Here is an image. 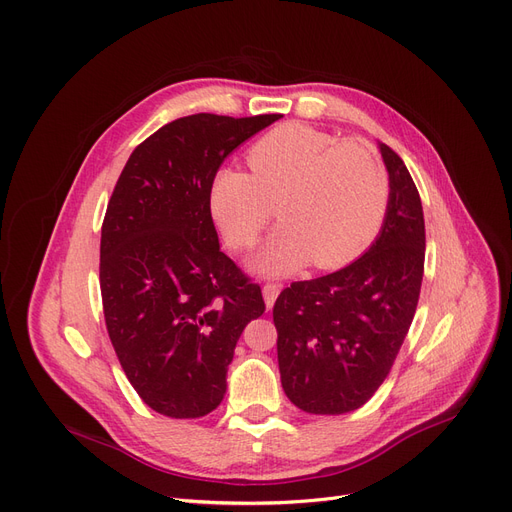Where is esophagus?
I'll return each instance as SVG.
<instances>
[{
	"mask_svg": "<svg viewBox=\"0 0 512 512\" xmlns=\"http://www.w3.org/2000/svg\"><path fill=\"white\" fill-rule=\"evenodd\" d=\"M278 294H280V286H278V284H265V286H263V299H265L267 309L274 307V303H276V299H278Z\"/></svg>",
	"mask_w": 512,
	"mask_h": 512,
	"instance_id": "34e87169",
	"label": "esophagus"
}]
</instances>
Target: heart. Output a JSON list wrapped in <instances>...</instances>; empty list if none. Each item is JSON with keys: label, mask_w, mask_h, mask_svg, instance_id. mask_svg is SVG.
<instances>
[{"label": "heart", "mask_w": 512, "mask_h": 512, "mask_svg": "<svg viewBox=\"0 0 512 512\" xmlns=\"http://www.w3.org/2000/svg\"><path fill=\"white\" fill-rule=\"evenodd\" d=\"M251 174L224 166L209 182V211L230 249H249L270 224L282 226L253 255L261 276H288L313 261L334 270L355 261L378 234L390 182L371 145L305 124L267 132L247 153Z\"/></svg>", "instance_id": "obj_1"}]
</instances>
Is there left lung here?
I'll return each mask as SVG.
<instances>
[{"label": "left lung", "instance_id": "8db88e82", "mask_svg": "<svg viewBox=\"0 0 512 512\" xmlns=\"http://www.w3.org/2000/svg\"><path fill=\"white\" fill-rule=\"evenodd\" d=\"M378 149L390 182L380 234L359 259L294 282L274 305L282 388L311 415L363 407L390 373L417 309L423 207L405 161L384 143Z\"/></svg>", "mask_w": 512, "mask_h": 512}]
</instances>
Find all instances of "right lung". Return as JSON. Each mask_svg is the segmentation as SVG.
I'll list each match as a JSON object with an SVG mask.
<instances>
[{
    "mask_svg": "<svg viewBox=\"0 0 512 512\" xmlns=\"http://www.w3.org/2000/svg\"><path fill=\"white\" fill-rule=\"evenodd\" d=\"M280 114H193L128 157L101 228L103 315L128 382L155 413L197 419L226 394L236 342L265 311L220 251L209 182L222 161Z\"/></svg>",
    "mask_w": 512,
    "mask_h": 512,
    "instance_id": "right-lung-1",
    "label": "right lung"
}]
</instances>
